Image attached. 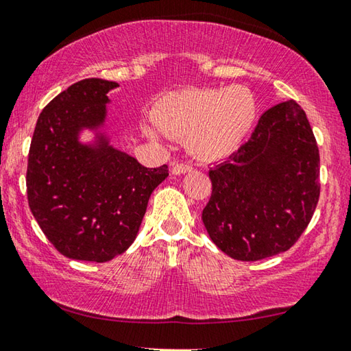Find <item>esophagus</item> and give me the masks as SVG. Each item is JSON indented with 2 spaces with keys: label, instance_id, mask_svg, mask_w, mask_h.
Segmentation results:
<instances>
[{
  "label": "esophagus",
  "instance_id": "esophagus-1",
  "mask_svg": "<svg viewBox=\"0 0 351 351\" xmlns=\"http://www.w3.org/2000/svg\"><path fill=\"white\" fill-rule=\"evenodd\" d=\"M192 171V167L187 165V164H173L171 165V173L173 175H184V173H189Z\"/></svg>",
  "mask_w": 351,
  "mask_h": 351
}]
</instances>
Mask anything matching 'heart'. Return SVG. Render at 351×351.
I'll list each match as a JSON object with an SVG mask.
<instances>
[{
    "label": "heart",
    "mask_w": 351,
    "mask_h": 351,
    "mask_svg": "<svg viewBox=\"0 0 351 351\" xmlns=\"http://www.w3.org/2000/svg\"><path fill=\"white\" fill-rule=\"evenodd\" d=\"M255 114L254 94L244 86H228L167 94L156 102L151 118L160 132L184 137L191 154L203 160H217L241 145L254 125ZM157 130L143 124V132L149 138L159 137Z\"/></svg>",
    "instance_id": "heart-1"
}]
</instances>
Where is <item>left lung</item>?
Returning a JSON list of instances; mask_svg holds the SVG:
<instances>
[{
  "label": "left lung",
  "instance_id": "1",
  "mask_svg": "<svg viewBox=\"0 0 351 351\" xmlns=\"http://www.w3.org/2000/svg\"><path fill=\"white\" fill-rule=\"evenodd\" d=\"M209 178L202 219L223 254L255 261L289 250L320 197V154L304 110L295 101L266 110L247 143Z\"/></svg>",
  "mask_w": 351,
  "mask_h": 351
}]
</instances>
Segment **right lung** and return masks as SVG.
I'll list each match as a JSON object with an SVG mask.
<instances>
[{"label": "right lung", "mask_w": 351, "mask_h": 351, "mask_svg": "<svg viewBox=\"0 0 351 351\" xmlns=\"http://www.w3.org/2000/svg\"><path fill=\"white\" fill-rule=\"evenodd\" d=\"M117 82L85 78L39 114L26 171L29 209L49 241L72 260L104 263L137 238L151 193L169 167L146 169L110 143L107 94ZM83 132L93 138L85 143Z\"/></svg>", "instance_id": "obj_1"}]
</instances>
